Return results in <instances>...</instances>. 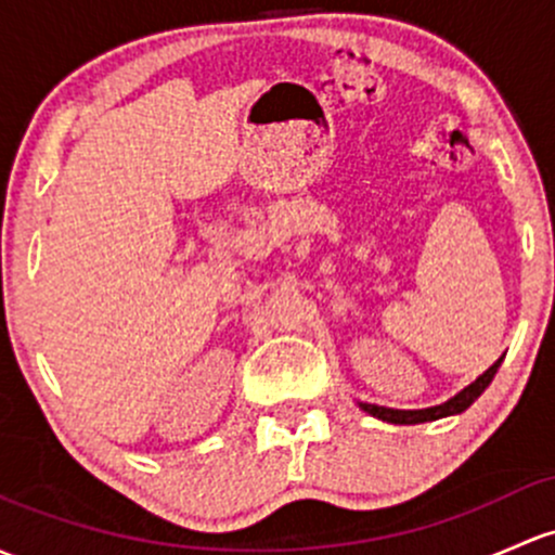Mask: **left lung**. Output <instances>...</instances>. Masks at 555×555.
I'll return each mask as SVG.
<instances>
[{
    "mask_svg": "<svg viewBox=\"0 0 555 555\" xmlns=\"http://www.w3.org/2000/svg\"><path fill=\"white\" fill-rule=\"evenodd\" d=\"M500 361H503V356H500L498 361H494L492 366H489L483 375H478L474 383L465 385L460 393H454L452 399H447L444 404H436V406H425V410H393V406H377V404H366V401H359L361 410L366 412V415L383 420V423H393V425H417V423H434V420H441V417H452V415H460V412L468 410L470 404L478 399V396L483 393V390L489 388V383H492V377L498 375V366Z\"/></svg>",
    "mask_w": 555,
    "mask_h": 555,
    "instance_id": "8db88e82",
    "label": "left lung"
}]
</instances>
